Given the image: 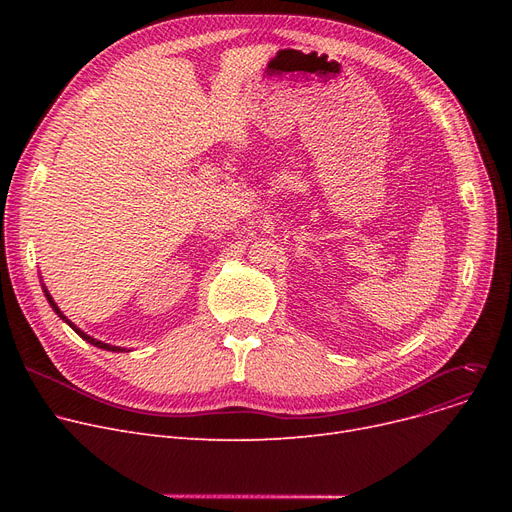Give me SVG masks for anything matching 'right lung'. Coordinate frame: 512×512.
<instances>
[{
	"label": "right lung",
	"instance_id": "right-lung-1",
	"mask_svg": "<svg viewBox=\"0 0 512 512\" xmlns=\"http://www.w3.org/2000/svg\"><path fill=\"white\" fill-rule=\"evenodd\" d=\"M41 288H43V292H45V299H47V303L51 305V309H53V311H56V313H58V315H60V317H62V319L66 321V324H68V326H70V328H72V330H74V332H76V334H78L80 338H83V340H87L89 344H93V346H97V348H103V351H112V353H124V351H126V348H122V346H114V344H107V342H101V340H97V338L89 336L87 332H83V330H80V328H76V326L72 324V321H70V319H68V317H66V315H64V313L60 311V307L56 305V301H53V299H51V294H49V290L45 288V284H41ZM126 353H128V351H126Z\"/></svg>",
	"mask_w": 512,
	"mask_h": 512
}]
</instances>
